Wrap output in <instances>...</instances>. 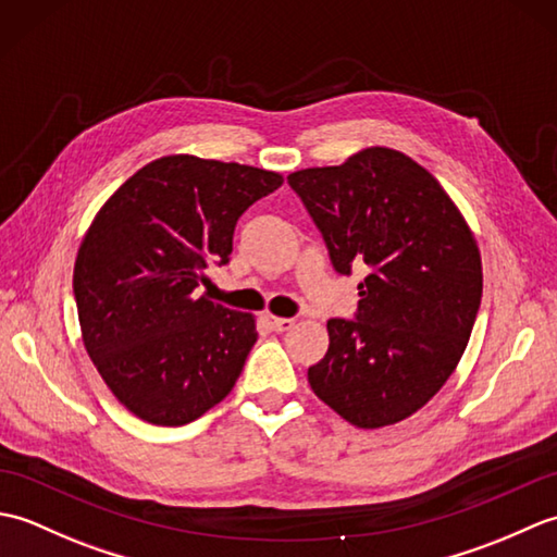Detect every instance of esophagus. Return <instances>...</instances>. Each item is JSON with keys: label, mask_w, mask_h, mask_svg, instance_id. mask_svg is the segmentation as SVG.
<instances>
[{"label": "esophagus", "mask_w": 557, "mask_h": 557, "mask_svg": "<svg viewBox=\"0 0 557 557\" xmlns=\"http://www.w3.org/2000/svg\"><path fill=\"white\" fill-rule=\"evenodd\" d=\"M265 323L272 333H287L294 327V318H280V315H265Z\"/></svg>", "instance_id": "esophagus-1"}]
</instances>
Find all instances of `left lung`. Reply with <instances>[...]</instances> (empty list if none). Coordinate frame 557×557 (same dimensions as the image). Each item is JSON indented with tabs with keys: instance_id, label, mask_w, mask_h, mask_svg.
I'll return each mask as SVG.
<instances>
[{
	"instance_id": "obj_1",
	"label": "left lung",
	"mask_w": 557,
	"mask_h": 557,
	"mask_svg": "<svg viewBox=\"0 0 557 557\" xmlns=\"http://www.w3.org/2000/svg\"><path fill=\"white\" fill-rule=\"evenodd\" d=\"M342 275L366 265L357 321H327L311 389L357 429L409 419L445 381L474 327L483 270L474 232L435 176L393 148L292 172Z\"/></svg>"
}]
</instances>
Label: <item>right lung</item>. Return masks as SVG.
<instances>
[{
    "label": "right lung",
    "mask_w": 557,
    "mask_h": 557,
    "mask_svg": "<svg viewBox=\"0 0 557 557\" xmlns=\"http://www.w3.org/2000/svg\"><path fill=\"white\" fill-rule=\"evenodd\" d=\"M280 172L164 156L116 188L83 236L74 294L83 347L138 419L184 425L227 397L256 318L198 287L227 263L236 220L282 186Z\"/></svg>",
    "instance_id": "1"
}]
</instances>
